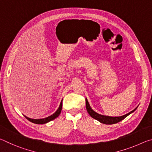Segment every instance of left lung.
<instances>
[{
  "label": "left lung",
  "instance_id": "left-lung-1",
  "mask_svg": "<svg viewBox=\"0 0 152 152\" xmlns=\"http://www.w3.org/2000/svg\"><path fill=\"white\" fill-rule=\"evenodd\" d=\"M86 110L88 111V114L91 115V117L93 118V119L99 121V122H101L103 124L106 125H112L115 124V123H117L118 122L121 121L125 119V117H127L128 115H129L131 113H132L135 111V110L137 109V107H136L134 110H133L132 111L129 112L127 114L123 115V116L120 117H109V116H106V115H102L101 114H99L96 112H95L94 110L92 109V108L90 106L88 103V101L87 99L86 98Z\"/></svg>",
  "mask_w": 152,
  "mask_h": 152
}]
</instances>
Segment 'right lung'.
Masks as SVG:
<instances>
[{
	"instance_id": "right-lung-1",
	"label": "right lung",
	"mask_w": 152,
	"mask_h": 152,
	"mask_svg": "<svg viewBox=\"0 0 152 152\" xmlns=\"http://www.w3.org/2000/svg\"><path fill=\"white\" fill-rule=\"evenodd\" d=\"M61 109H62V101H61L60 107H59L58 110H56V111L54 113H53V115H50V116H49L48 117L43 118V119H31V118L27 117L25 116V115H24V116L27 119L29 120V121L32 122L33 123H35V124H45V123H47L48 122L51 121L55 119L56 118H57L60 114V113L61 111Z\"/></svg>"
}]
</instances>
